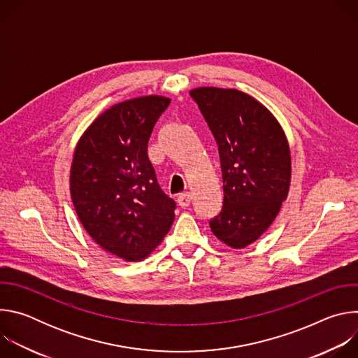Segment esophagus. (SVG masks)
Wrapping results in <instances>:
<instances>
[{"instance_id":"34e87169","label":"esophagus","mask_w":358,"mask_h":358,"mask_svg":"<svg viewBox=\"0 0 358 358\" xmlns=\"http://www.w3.org/2000/svg\"><path fill=\"white\" fill-rule=\"evenodd\" d=\"M177 201H178V206L181 208H187L189 206V202H191V194L189 192H182L177 196Z\"/></svg>"}]
</instances>
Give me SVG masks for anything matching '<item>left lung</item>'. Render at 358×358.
Segmentation results:
<instances>
[{
	"label": "left lung",
	"instance_id": "1",
	"mask_svg": "<svg viewBox=\"0 0 358 358\" xmlns=\"http://www.w3.org/2000/svg\"><path fill=\"white\" fill-rule=\"evenodd\" d=\"M215 143L224 201L210 220L214 235L232 248L257 241L276 218L290 184V151L275 116L258 100L235 89L189 92Z\"/></svg>",
	"mask_w": 358,
	"mask_h": 358
}]
</instances>
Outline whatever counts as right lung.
Listing matches in <instances>:
<instances>
[{
  "label": "right lung",
  "mask_w": 358,
  "mask_h": 358,
  "mask_svg": "<svg viewBox=\"0 0 358 358\" xmlns=\"http://www.w3.org/2000/svg\"><path fill=\"white\" fill-rule=\"evenodd\" d=\"M170 99L143 96L100 115L80 137L71 169L76 214L96 243L141 261L174 222L176 201L162 189L148 138Z\"/></svg>",
  "instance_id": "1"
}]
</instances>
